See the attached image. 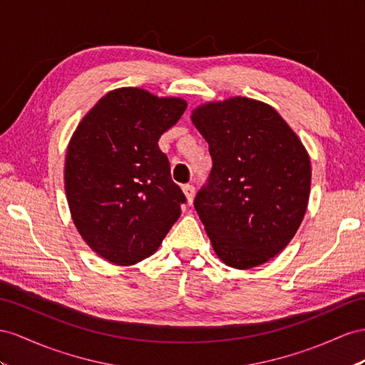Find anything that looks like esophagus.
<instances>
[{"mask_svg": "<svg viewBox=\"0 0 365 365\" xmlns=\"http://www.w3.org/2000/svg\"><path fill=\"white\" fill-rule=\"evenodd\" d=\"M182 191H183L185 197H186V203L191 205L192 200H194V194H195L194 186H192V185H183V186H182Z\"/></svg>", "mask_w": 365, "mask_h": 365, "instance_id": "1", "label": "esophagus"}]
</instances>
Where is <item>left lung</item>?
Returning <instances> with one entry per match:
<instances>
[{"label":"left lung","instance_id":"left-lung-1","mask_svg":"<svg viewBox=\"0 0 365 365\" xmlns=\"http://www.w3.org/2000/svg\"><path fill=\"white\" fill-rule=\"evenodd\" d=\"M191 121L212 158L194 207L214 253L236 269L268 262L294 237L308 207L304 143L273 106L248 97L203 103Z\"/></svg>","mask_w":365,"mask_h":365}]
</instances>
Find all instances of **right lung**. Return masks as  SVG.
Here are the masks:
<instances>
[{
	"mask_svg": "<svg viewBox=\"0 0 365 365\" xmlns=\"http://www.w3.org/2000/svg\"><path fill=\"white\" fill-rule=\"evenodd\" d=\"M185 109L179 97L118 88L73 130L64 160L71 217L91 250L110 264L128 267L154 255L180 217L185 195L158 138Z\"/></svg>",
	"mask_w": 365,
	"mask_h": 365,
	"instance_id": "add662e5",
	"label": "right lung"
}]
</instances>
